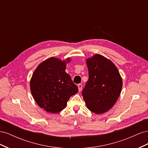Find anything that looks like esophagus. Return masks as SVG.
<instances>
[{"mask_svg": "<svg viewBox=\"0 0 148 148\" xmlns=\"http://www.w3.org/2000/svg\"><path fill=\"white\" fill-rule=\"evenodd\" d=\"M78 88L79 91H81L82 89V84H78Z\"/></svg>", "mask_w": 148, "mask_h": 148, "instance_id": "esophagus-1", "label": "esophagus"}]
</instances>
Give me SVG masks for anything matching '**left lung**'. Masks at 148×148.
<instances>
[{
	"label": "left lung",
	"instance_id": "8db88e82",
	"mask_svg": "<svg viewBox=\"0 0 148 148\" xmlns=\"http://www.w3.org/2000/svg\"><path fill=\"white\" fill-rule=\"evenodd\" d=\"M89 78L82 91L88 109L99 114L112 107L122 88V79L117 67L100 54L88 59Z\"/></svg>",
	"mask_w": 148,
	"mask_h": 148
}]
</instances>
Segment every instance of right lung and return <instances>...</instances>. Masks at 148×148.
Instances as JSON below:
<instances>
[{"mask_svg":"<svg viewBox=\"0 0 148 148\" xmlns=\"http://www.w3.org/2000/svg\"><path fill=\"white\" fill-rule=\"evenodd\" d=\"M51 57L40 64L30 82L31 94L38 105L48 112L58 113L65 108L70 97L78 91L65 70L66 62Z\"/></svg>","mask_w":148,"mask_h":148,"instance_id":"1","label":"right lung"}]
</instances>
